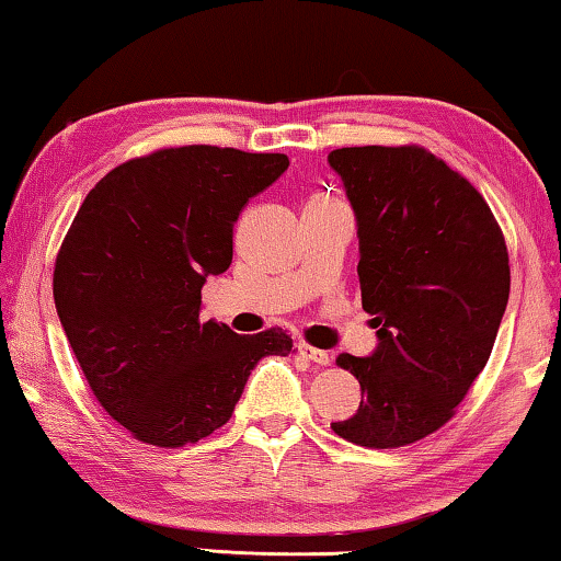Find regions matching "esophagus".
I'll use <instances>...</instances> for the list:
<instances>
[{"mask_svg": "<svg viewBox=\"0 0 561 561\" xmlns=\"http://www.w3.org/2000/svg\"><path fill=\"white\" fill-rule=\"evenodd\" d=\"M297 350H299L301 357H307L309 362L319 364V367H327V364L332 362V357H329V354H327L324 350H317V346L307 344V342H299V344H297Z\"/></svg>", "mask_w": 561, "mask_h": 561, "instance_id": "esophagus-1", "label": "esophagus"}]
</instances>
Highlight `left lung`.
<instances>
[{"label": "left lung", "mask_w": 561, "mask_h": 561, "mask_svg": "<svg viewBox=\"0 0 561 561\" xmlns=\"http://www.w3.org/2000/svg\"><path fill=\"white\" fill-rule=\"evenodd\" d=\"M357 217L369 357L340 354L362 402L342 439L394 449L437 432L484 369L510 299V254L472 184L422 147L329 152Z\"/></svg>", "instance_id": "1"}]
</instances>
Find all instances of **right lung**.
<instances>
[{
	"label": "right lung",
	"instance_id": "obj_1",
	"mask_svg": "<svg viewBox=\"0 0 561 561\" xmlns=\"http://www.w3.org/2000/svg\"><path fill=\"white\" fill-rule=\"evenodd\" d=\"M287 154L159 149L114 167L79 207L55 264L59 322L106 414L139 442L184 447L229 422L279 327L202 322V287L232 264L234 221Z\"/></svg>",
	"mask_w": 561,
	"mask_h": 561
}]
</instances>
